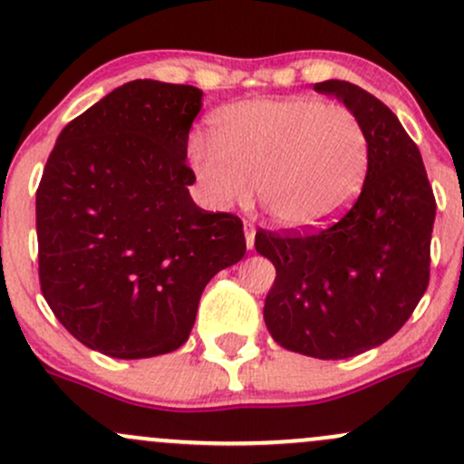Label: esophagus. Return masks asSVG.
Listing matches in <instances>:
<instances>
[{"label":"esophagus","instance_id":"obj_1","mask_svg":"<svg viewBox=\"0 0 464 464\" xmlns=\"http://www.w3.org/2000/svg\"><path fill=\"white\" fill-rule=\"evenodd\" d=\"M244 233H246L248 250H253V246H255V227L250 225V222H244Z\"/></svg>","mask_w":464,"mask_h":464}]
</instances>
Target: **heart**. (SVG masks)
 I'll return each mask as SVG.
<instances>
[{"label":"heart","instance_id":"1","mask_svg":"<svg viewBox=\"0 0 464 464\" xmlns=\"http://www.w3.org/2000/svg\"><path fill=\"white\" fill-rule=\"evenodd\" d=\"M211 149L189 143L207 200H257L276 227L303 231L334 220L355 200L369 169V135L344 104L312 95L244 100L211 120Z\"/></svg>","mask_w":464,"mask_h":464}]
</instances>
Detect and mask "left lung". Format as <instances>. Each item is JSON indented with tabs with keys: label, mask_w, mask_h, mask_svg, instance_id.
I'll return each mask as SVG.
<instances>
[{
	"label": "left lung",
	"mask_w": 464,
	"mask_h": 464,
	"mask_svg": "<svg viewBox=\"0 0 464 464\" xmlns=\"http://www.w3.org/2000/svg\"><path fill=\"white\" fill-rule=\"evenodd\" d=\"M314 89L335 95L364 124L371 148L364 185L334 225L259 228L255 248L276 270L264 305L276 344L344 360L392 338L428 290L436 200L417 143L382 100L347 80Z\"/></svg>",
	"instance_id": "obj_1"
}]
</instances>
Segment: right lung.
Returning a JSON list of instances; mask_svg holds the SVG:
<instances>
[{"mask_svg": "<svg viewBox=\"0 0 464 464\" xmlns=\"http://www.w3.org/2000/svg\"><path fill=\"white\" fill-rule=\"evenodd\" d=\"M202 92L132 80L58 135L36 189L39 281L84 347L120 360L179 349L211 276L246 253L242 220L191 200Z\"/></svg>", "mask_w": 464, "mask_h": 464, "instance_id": "1", "label": "right lung"}]
</instances>
